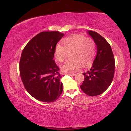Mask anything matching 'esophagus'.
Listing matches in <instances>:
<instances>
[{"label": "esophagus", "instance_id": "esophagus-1", "mask_svg": "<svg viewBox=\"0 0 131 131\" xmlns=\"http://www.w3.org/2000/svg\"><path fill=\"white\" fill-rule=\"evenodd\" d=\"M66 75H68V76H74L75 74L74 73H67Z\"/></svg>", "mask_w": 131, "mask_h": 131}]
</instances>
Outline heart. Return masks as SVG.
Returning a JSON list of instances; mask_svg holds the SVG:
<instances>
[{
    "label": "heart",
    "mask_w": 131,
    "mask_h": 131,
    "mask_svg": "<svg viewBox=\"0 0 131 131\" xmlns=\"http://www.w3.org/2000/svg\"><path fill=\"white\" fill-rule=\"evenodd\" d=\"M63 46L58 43L54 49L55 59L62 63L65 60L68 52L71 51V59L61 67L64 73H71L82 67H91L96 55V46L94 40L81 34H73L62 40Z\"/></svg>",
    "instance_id": "b5f03b06"
}]
</instances>
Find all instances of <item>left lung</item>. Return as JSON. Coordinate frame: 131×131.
Masks as SVG:
<instances>
[{
  "label": "left lung",
  "mask_w": 131,
  "mask_h": 131,
  "mask_svg": "<svg viewBox=\"0 0 131 131\" xmlns=\"http://www.w3.org/2000/svg\"><path fill=\"white\" fill-rule=\"evenodd\" d=\"M97 47V53L92 67L84 73V80L81 85L82 91L89 96H97L108 88L115 74V62L110 45L99 33L88 31Z\"/></svg>",
  "instance_id": "obj_1"
}]
</instances>
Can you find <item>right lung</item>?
Wrapping results in <instances>:
<instances>
[{
	"mask_svg": "<svg viewBox=\"0 0 131 131\" xmlns=\"http://www.w3.org/2000/svg\"><path fill=\"white\" fill-rule=\"evenodd\" d=\"M63 36L58 31L39 33L23 50L19 61L23 84L28 92L39 101H55L63 90L62 75L53 60L55 47Z\"/></svg>",
	"mask_w": 131,
	"mask_h": 131,
	"instance_id": "add662e5",
	"label": "right lung"
}]
</instances>
